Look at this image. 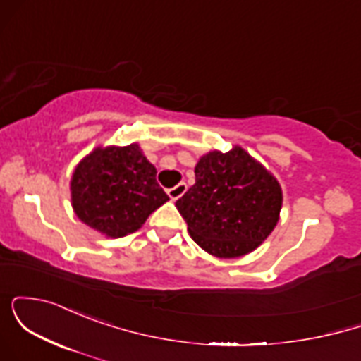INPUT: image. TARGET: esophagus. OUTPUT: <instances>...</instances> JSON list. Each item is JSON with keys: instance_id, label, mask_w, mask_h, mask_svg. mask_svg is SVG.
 Here are the masks:
<instances>
[{"instance_id": "esophagus-1", "label": "esophagus", "mask_w": 361, "mask_h": 361, "mask_svg": "<svg viewBox=\"0 0 361 361\" xmlns=\"http://www.w3.org/2000/svg\"><path fill=\"white\" fill-rule=\"evenodd\" d=\"M186 188H188V186H186V183H183V181H181V183H178L176 186H173V188L168 190L169 198H171V200H178V198H180V197H183V193L186 192Z\"/></svg>"}]
</instances>
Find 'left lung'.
Returning <instances> with one entry per match:
<instances>
[{
  "label": "left lung",
  "instance_id": "1",
  "mask_svg": "<svg viewBox=\"0 0 361 361\" xmlns=\"http://www.w3.org/2000/svg\"><path fill=\"white\" fill-rule=\"evenodd\" d=\"M193 241L219 258L259 246L279 222L281 190L259 163L235 147L214 151L195 168V185L176 200Z\"/></svg>",
  "mask_w": 361,
  "mask_h": 361
}]
</instances>
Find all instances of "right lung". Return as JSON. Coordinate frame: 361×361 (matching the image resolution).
I'll return each instance as SVG.
<instances>
[{
    "label": "right lung",
    "mask_w": 361,
    "mask_h": 361,
    "mask_svg": "<svg viewBox=\"0 0 361 361\" xmlns=\"http://www.w3.org/2000/svg\"><path fill=\"white\" fill-rule=\"evenodd\" d=\"M156 173L137 144L94 149L74 169V212L86 226L110 238L135 233L169 200Z\"/></svg>",
    "instance_id": "right-lung-1"
}]
</instances>
